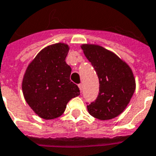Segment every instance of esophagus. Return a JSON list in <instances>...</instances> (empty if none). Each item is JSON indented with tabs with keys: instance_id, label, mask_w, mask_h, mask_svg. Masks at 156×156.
Listing matches in <instances>:
<instances>
[{
	"instance_id": "obj_1",
	"label": "esophagus",
	"mask_w": 156,
	"mask_h": 156,
	"mask_svg": "<svg viewBox=\"0 0 156 156\" xmlns=\"http://www.w3.org/2000/svg\"><path fill=\"white\" fill-rule=\"evenodd\" d=\"M78 88H79V89H80V92L82 93V90H83V85L78 84Z\"/></svg>"
}]
</instances>
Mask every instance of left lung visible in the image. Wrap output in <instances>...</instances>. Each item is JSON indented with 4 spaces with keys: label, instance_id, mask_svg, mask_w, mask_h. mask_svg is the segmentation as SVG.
I'll return each instance as SVG.
<instances>
[{
    "label": "left lung",
    "instance_id": "1",
    "mask_svg": "<svg viewBox=\"0 0 156 156\" xmlns=\"http://www.w3.org/2000/svg\"><path fill=\"white\" fill-rule=\"evenodd\" d=\"M85 57L98 74L99 93L87 105L93 117L108 120L124 111L135 90V79L129 66L113 51L95 44H83Z\"/></svg>",
    "mask_w": 156,
    "mask_h": 156
}]
</instances>
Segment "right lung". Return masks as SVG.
<instances>
[{
	"mask_svg": "<svg viewBox=\"0 0 156 156\" xmlns=\"http://www.w3.org/2000/svg\"><path fill=\"white\" fill-rule=\"evenodd\" d=\"M68 51V45L62 42L46 47L30 62L22 79L26 102L44 119L60 117L68 101L80 94L65 62Z\"/></svg>",
	"mask_w": 156,
	"mask_h": 156,
	"instance_id": "obj_1",
	"label": "right lung"
}]
</instances>
